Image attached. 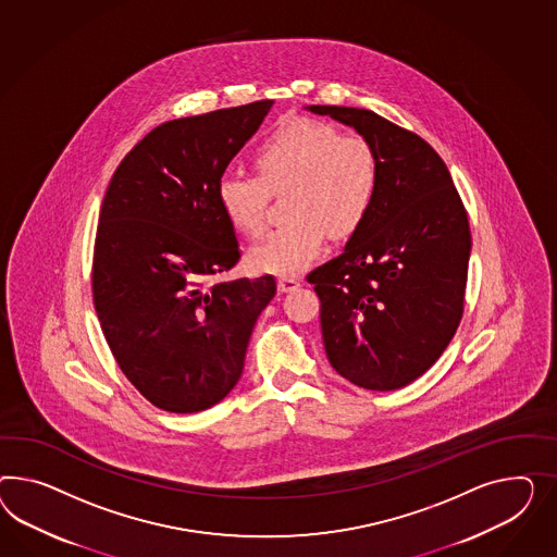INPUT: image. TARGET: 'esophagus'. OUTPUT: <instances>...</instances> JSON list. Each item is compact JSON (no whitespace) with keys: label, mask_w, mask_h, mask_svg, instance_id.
<instances>
[{"label":"esophagus","mask_w":557,"mask_h":557,"mask_svg":"<svg viewBox=\"0 0 557 557\" xmlns=\"http://www.w3.org/2000/svg\"><path fill=\"white\" fill-rule=\"evenodd\" d=\"M300 287V280L298 277H280V289L287 294V292H296Z\"/></svg>","instance_id":"esophagus-1"}]
</instances>
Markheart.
Segmentation results:
<instances>
[{"label":"heart","instance_id":"1","mask_svg":"<svg viewBox=\"0 0 557 557\" xmlns=\"http://www.w3.org/2000/svg\"><path fill=\"white\" fill-rule=\"evenodd\" d=\"M256 176L226 174L216 200L226 219L247 235L265 226L268 186L292 182V219L273 228L251 251L253 268L275 275H298L317 261L329 231L348 233L361 223L379 190V158L364 137L345 136L317 120L287 121L253 153Z\"/></svg>","mask_w":557,"mask_h":557}]
</instances>
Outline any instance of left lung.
<instances>
[{
    "label": "left lung",
    "instance_id": "obj_1",
    "mask_svg": "<svg viewBox=\"0 0 557 557\" xmlns=\"http://www.w3.org/2000/svg\"><path fill=\"white\" fill-rule=\"evenodd\" d=\"M376 151L379 190L345 251L308 275L334 371L371 392L401 389L450 345L465 312L470 226L436 150L369 109L310 106Z\"/></svg>",
    "mask_w": 557,
    "mask_h": 557
}]
</instances>
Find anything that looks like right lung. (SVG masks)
<instances>
[{"label": "right lung", "instance_id": "1", "mask_svg": "<svg viewBox=\"0 0 557 557\" xmlns=\"http://www.w3.org/2000/svg\"><path fill=\"white\" fill-rule=\"evenodd\" d=\"M273 101L165 121L109 182L92 251V301L123 375L150 404L196 413L237 385L273 275L209 284L239 261L216 184Z\"/></svg>", "mask_w": 557, "mask_h": 557}]
</instances>
